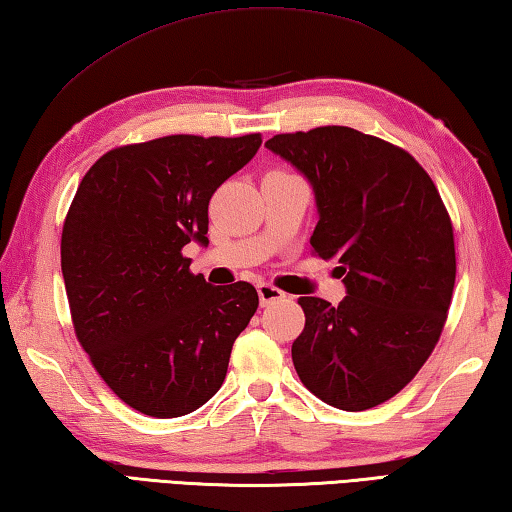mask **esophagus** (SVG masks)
<instances>
[{
	"instance_id": "1",
	"label": "esophagus",
	"mask_w": 512,
	"mask_h": 512,
	"mask_svg": "<svg viewBox=\"0 0 512 512\" xmlns=\"http://www.w3.org/2000/svg\"><path fill=\"white\" fill-rule=\"evenodd\" d=\"M256 290H258V299H261V306H270V303L281 301L285 297L279 288H274L270 283H258Z\"/></svg>"
}]
</instances>
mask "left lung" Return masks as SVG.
<instances>
[{
  "mask_svg": "<svg viewBox=\"0 0 512 512\" xmlns=\"http://www.w3.org/2000/svg\"><path fill=\"white\" fill-rule=\"evenodd\" d=\"M265 148L310 182V245L339 263L346 288L339 306L299 299L294 369L328 405L371 409L414 380L441 337L456 279L450 215L425 168L371 134L326 125L276 134Z\"/></svg>",
  "mask_w": 512,
  "mask_h": 512,
  "instance_id": "8db88e82",
  "label": "left lung"
}]
</instances>
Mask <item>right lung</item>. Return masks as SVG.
Segmentation results:
<instances>
[{
    "label": "right lung",
    "instance_id": "obj_1",
    "mask_svg": "<svg viewBox=\"0 0 512 512\" xmlns=\"http://www.w3.org/2000/svg\"><path fill=\"white\" fill-rule=\"evenodd\" d=\"M261 143V134H170L114 148L69 206L60 265L76 337L141 414L177 418L211 400L258 308L254 285L213 288L182 249L209 245L211 195Z\"/></svg>",
    "mask_w": 512,
    "mask_h": 512
}]
</instances>
